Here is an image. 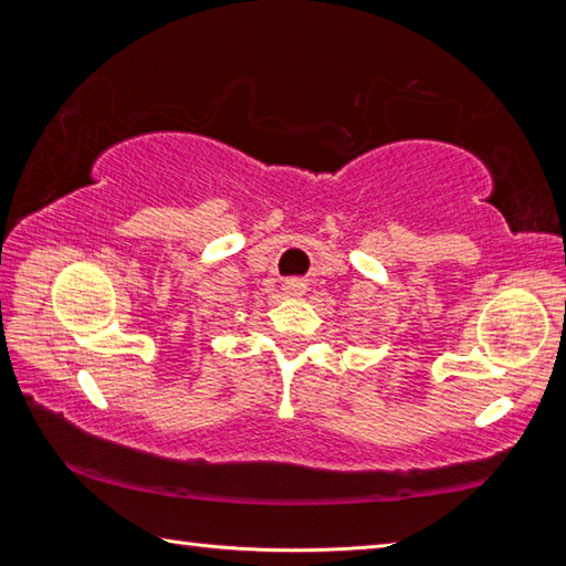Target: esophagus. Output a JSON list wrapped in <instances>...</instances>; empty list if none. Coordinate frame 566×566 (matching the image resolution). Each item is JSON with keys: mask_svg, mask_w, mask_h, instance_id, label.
I'll use <instances>...</instances> for the list:
<instances>
[{"mask_svg": "<svg viewBox=\"0 0 566 566\" xmlns=\"http://www.w3.org/2000/svg\"><path fill=\"white\" fill-rule=\"evenodd\" d=\"M304 292H306V282L304 280H286L284 282V294L286 296H304Z\"/></svg>", "mask_w": 566, "mask_h": 566, "instance_id": "esophagus-1", "label": "esophagus"}]
</instances>
